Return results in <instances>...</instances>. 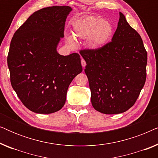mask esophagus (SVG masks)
Returning a JSON list of instances; mask_svg holds the SVG:
<instances>
[{
    "instance_id": "esophagus-1",
    "label": "esophagus",
    "mask_w": 158,
    "mask_h": 158,
    "mask_svg": "<svg viewBox=\"0 0 158 158\" xmlns=\"http://www.w3.org/2000/svg\"><path fill=\"white\" fill-rule=\"evenodd\" d=\"M81 64H82V66H83V68H85L86 65V62L83 59L81 60Z\"/></svg>"
}]
</instances>
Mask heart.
<instances>
[{
    "mask_svg": "<svg viewBox=\"0 0 158 158\" xmlns=\"http://www.w3.org/2000/svg\"><path fill=\"white\" fill-rule=\"evenodd\" d=\"M73 34L75 37L68 35L67 42L75 46L76 40L88 38V45L92 49L102 47L109 42L113 34V25L110 21L91 15H86L73 23Z\"/></svg>",
    "mask_w": 158,
    "mask_h": 158,
    "instance_id": "b5f03b06",
    "label": "heart"
}]
</instances>
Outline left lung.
Masks as SVG:
<instances>
[{"mask_svg":"<svg viewBox=\"0 0 158 158\" xmlns=\"http://www.w3.org/2000/svg\"><path fill=\"white\" fill-rule=\"evenodd\" d=\"M96 111L123 113L135 104L146 81L148 53L141 36L119 13L111 42L96 49L80 51Z\"/></svg>","mask_w":158,"mask_h":158,"instance_id":"obj_1","label":"left lung"}]
</instances>
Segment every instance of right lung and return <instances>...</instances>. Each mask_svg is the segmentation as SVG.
<instances>
[{"label":"right lung","mask_w":158,"mask_h":158,"mask_svg":"<svg viewBox=\"0 0 158 158\" xmlns=\"http://www.w3.org/2000/svg\"><path fill=\"white\" fill-rule=\"evenodd\" d=\"M70 6H52L34 12L13 36L7 57L10 83L23 104L37 114L63 107L67 91L83 70L77 53L60 55Z\"/></svg>","instance_id":"obj_1"}]
</instances>
